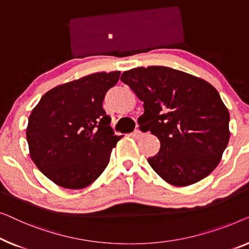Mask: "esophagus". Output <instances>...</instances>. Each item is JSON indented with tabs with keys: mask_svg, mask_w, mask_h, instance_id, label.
<instances>
[{
	"mask_svg": "<svg viewBox=\"0 0 249 249\" xmlns=\"http://www.w3.org/2000/svg\"><path fill=\"white\" fill-rule=\"evenodd\" d=\"M141 136H142V132L139 131V129H135V131L132 133V138L133 139H140Z\"/></svg>",
	"mask_w": 249,
	"mask_h": 249,
	"instance_id": "esophagus-1",
	"label": "esophagus"
}]
</instances>
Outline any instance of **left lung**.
<instances>
[{"mask_svg":"<svg viewBox=\"0 0 249 249\" xmlns=\"http://www.w3.org/2000/svg\"><path fill=\"white\" fill-rule=\"evenodd\" d=\"M121 80L143 101L139 118L160 141L148 162L164 181L188 186L209 176L230 139L228 108L205 80L167 66L135 68Z\"/></svg>","mask_w":249,"mask_h":249,"instance_id":"1","label":"left lung"}]
</instances>
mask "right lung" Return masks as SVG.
<instances>
[{"mask_svg": "<svg viewBox=\"0 0 249 249\" xmlns=\"http://www.w3.org/2000/svg\"><path fill=\"white\" fill-rule=\"evenodd\" d=\"M120 71L97 72L63 83L41 97L28 118L29 155L58 186L81 190L103 174L122 136L114 135L103 108Z\"/></svg>", "mask_w": 249, "mask_h": 249, "instance_id": "add662e5", "label": "right lung"}]
</instances>
